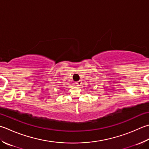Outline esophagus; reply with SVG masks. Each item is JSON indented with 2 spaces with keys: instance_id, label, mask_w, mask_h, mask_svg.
<instances>
[{
  "instance_id": "1",
  "label": "esophagus",
  "mask_w": 149,
  "mask_h": 149,
  "mask_svg": "<svg viewBox=\"0 0 149 149\" xmlns=\"http://www.w3.org/2000/svg\"><path fill=\"white\" fill-rule=\"evenodd\" d=\"M76 84H77V86H81V84H82V81H77V82H76Z\"/></svg>"
}]
</instances>
